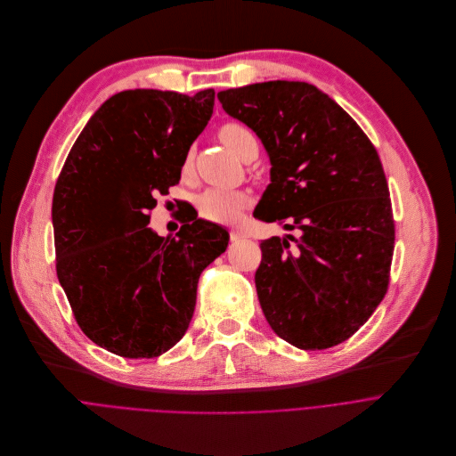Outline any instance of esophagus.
<instances>
[{
	"label": "esophagus",
	"instance_id": "34e87169",
	"mask_svg": "<svg viewBox=\"0 0 456 456\" xmlns=\"http://www.w3.org/2000/svg\"><path fill=\"white\" fill-rule=\"evenodd\" d=\"M246 237V233L242 232V230H232L230 232V239L232 240H240V239H244Z\"/></svg>",
	"mask_w": 456,
	"mask_h": 456
}]
</instances>
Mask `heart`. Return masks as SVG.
Listing matches in <instances>:
<instances>
[{
	"mask_svg": "<svg viewBox=\"0 0 456 456\" xmlns=\"http://www.w3.org/2000/svg\"><path fill=\"white\" fill-rule=\"evenodd\" d=\"M221 142L240 159H244L251 151L256 149V140L253 133L235 122L224 124L219 131ZM192 167V154L187 156L183 168L191 170ZM249 198L240 191H228V189H208L198 198L200 214L216 223H230L237 219L239 212L248 207Z\"/></svg>",
	"mask_w": 456,
	"mask_h": 456,
	"instance_id": "b5f03b06",
	"label": "heart"
}]
</instances>
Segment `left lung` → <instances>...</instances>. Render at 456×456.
I'll return each mask as SVG.
<instances>
[{"instance_id": "obj_1", "label": "left lung", "mask_w": 456, "mask_h": 456, "mask_svg": "<svg viewBox=\"0 0 456 456\" xmlns=\"http://www.w3.org/2000/svg\"><path fill=\"white\" fill-rule=\"evenodd\" d=\"M217 99L258 136L271 163V183L253 216L302 232L260 242L255 286L269 327L304 350L348 339L381 304L394 255L378 151L307 82H256L219 91Z\"/></svg>"}]
</instances>
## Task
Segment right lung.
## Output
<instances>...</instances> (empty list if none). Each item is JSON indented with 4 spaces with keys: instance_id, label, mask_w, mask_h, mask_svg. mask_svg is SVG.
I'll use <instances>...</instances> for the list:
<instances>
[{
    "instance_id": "add662e5",
    "label": "right lung",
    "mask_w": 456,
    "mask_h": 456,
    "mask_svg": "<svg viewBox=\"0 0 456 456\" xmlns=\"http://www.w3.org/2000/svg\"><path fill=\"white\" fill-rule=\"evenodd\" d=\"M216 91L127 89L75 140L57 179V279L82 332L129 359L158 357L185 336L203 269L228 232L198 214L175 235L149 228L156 196L181 177L214 113Z\"/></svg>"
}]
</instances>
